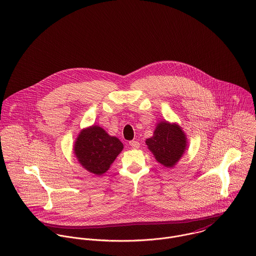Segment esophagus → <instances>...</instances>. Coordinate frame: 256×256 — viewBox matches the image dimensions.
Returning a JSON list of instances; mask_svg holds the SVG:
<instances>
[{
  "instance_id": "1",
  "label": "esophagus",
  "mask_w": 256,
  "mask_h": 256,
  "mask_svg": "<svg viewBox=\"0 0 256 256\" xmlns=\"http://www.w3.org/2000/svg\"><path fill=\"white\" fill-rule=\"evenodd\" d=\"M129 145H130L133 149H138V148L140 147V144H139V142H137V141H130V142H129Z\"/></svg>"
}]
</instances>
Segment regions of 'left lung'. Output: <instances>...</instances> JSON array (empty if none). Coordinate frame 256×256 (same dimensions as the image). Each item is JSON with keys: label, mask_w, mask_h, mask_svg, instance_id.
<instances>
[{"label": "left lung", "mask_w": 256, "mask_h": 256, "mask_svg": "<svg viewBox=\"0 0 256 256\" xmlns=\"http://www.w3.org/2000/svg\"><path fill=\"white\" fill-rule=\"evenodd\" d=\"M146 145L160 164L172 168L182 157L188 142L186 134L178 124L162 121L157 124L154 135L146 140Z\"/></svg>", "instance_id": "obj_1"}]
</instances>
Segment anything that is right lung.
<instances>
[{"instance_id":"add662e5","label":"right lung","mask_w":256,"mask_h":256,"mask_svg":"<svg viewBox=\"0 0 256 256\" xmlns=\"http://www.w3.org/2000/svg\"><path fill=\"white\" fill-rule=\"evenodd\" d=\"M122 150V142L97 125L82 130L74 147L80 164L97 176L110 168Z\"/></svg>"}]
</instances>
